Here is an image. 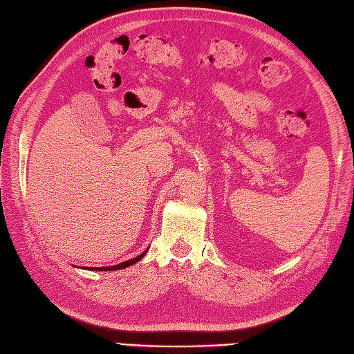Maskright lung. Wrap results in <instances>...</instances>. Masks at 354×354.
I'll return each mask as SVG.
<instances>
[{"label":"right lung","instance_id":"right-lung-1","mask_svg":"<svg viewBox=\"0 0 354 354\" xmlns=\"http://www.w3.org/2000/svg\"><path fill=\"white\" fill-rule=\"evenodd\" d=\"M147 252H148V249L143 250L139 257H136V258H133V259H127V261L120 263V264H118V266H110V268H93L91 270H104V272H108V270H120V269L129 268V266H133V264H136L137 261H140V259H142L143 257H145Z\"/></svg>","mask_w":354,"mask_h":354}]
</instances>
